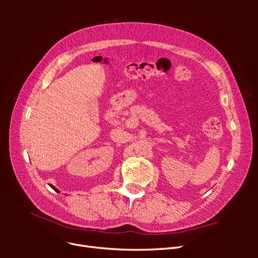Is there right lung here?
I'll return each instance as SVG.
<instances>
[{
  "instance_id": "add662e5",
  "label": "right lung",
  "mask_w": 258,
  "mask_h": 258,
  "mask_svg": "<svg viewBox=\"0 0 258 258\" xmlns=\"http://www.w3.org/2000/svg\"><path fill=\"white\" fill-rule=\"evenodd\" d=\"M50 187H51V188H52V189H53V190H54V191H57V192H60V191H59V190H58V189H57V188H54V187H53V186H52V185H50Z\"/></svg>"
}]
</instances>
